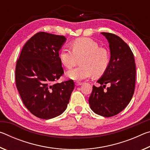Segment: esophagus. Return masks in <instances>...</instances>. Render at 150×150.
Segmentation results:
<instances>
[{
	"label": "esophagus",
	"instance_id": "34e87169",
	"mask_svg": "<svg viewBox=\"0 0 150 150\" xmlns=\"http://www.w3.org/2000/svg\"><path fill=\"white\" fill-rule=\"evenodd\" d=\"M75 85H77V86H79V85H82V83L79 82V81H76V82H75Z\"/></svg>",
	"mask_w": 150,
	"mask_h": 150
}]
</instances>
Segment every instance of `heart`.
<instances>
[{
  "label": "heart",
  "mask_w": 150,
  "mask_h": 150,
  "mask_svg": "<svg viewBox=\"0 0 150 150\" xmlns=\"http://www.w3.org/2000/svg\"><path fill=\"white\" fill-rule=\"evenodd\" d=\"M71 49L63 47L59 57L66 68H71L77 63L81 65L67 71L66 75L73 80H82L94 74L101 75L105 73L110 63V55L105 48L89 38H80L72 42Z\"/></svg>",
  "instance_id": "obj_1"
}]
</instances>
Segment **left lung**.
<instances>
[{"mask_svg": "<svg viewBox=\"0 0 150 150\" xmlns=\"http://www.w3.org/2000/svg\"><path fill=\"white\" fill-rule=\"evenodd\" d=\"M109 42L110 59L100 85H93L88 102L92 110L98 115L110 117L122 111L132 98L136 83V63L128 45L120 37L101 32ZM109 87H106V85Z\"/></svg>", "mask_w": 150, "mask_h": 150, "instance_id": "obj_1", "label": "left lung"}]
</instances>
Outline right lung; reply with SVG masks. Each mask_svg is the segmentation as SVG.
<instances>
[{"label": "right lung", "instance_id": "right-lung-1", "mask_svg": "<svg viewBox=\"0 0 150 150\" xmlns=\"http://www.w3.org/2000/svg\"><path fill=\"white\" fill-rule=\"evenodd\" d=\"M66 38L38 32L24 44L15 69L18 91L32 115L51 119L65 110L75 83L72 79L56 83L64 71L59 51Z\"/></svg>", "mask_w": 150, "mask_h": 150}]
</instances>
